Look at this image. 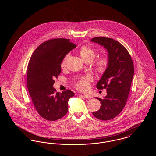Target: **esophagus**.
<instances>
[{"label":"esophagus","instance_id":"esophagus-1","mask_svg":"<svg viewBox=\"0 0 156 156\" xmlns=\"http://www.w3.org/2000/svg\"><path fill=\"white\" fill-rule=\"evenodd\" d=\"M83 96L85 97L87 99H91V98H92V97L90 95L88 94H83Z\"/></svg>","mask_w":156,"mask_h":156}]
</instances>
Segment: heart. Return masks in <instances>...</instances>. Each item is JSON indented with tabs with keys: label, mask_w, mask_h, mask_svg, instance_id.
<instances>
[{
	"label": "heart",
	"mask_w": 156,
	"mask_h": 156,
	"mask_svg": "<svg viewBox=\"0 0 156 156\" xmlns=\"http://www.w3.org/2000/svg\"><path fill=\"white\" fill-rule=\"evenodd\" d=\"M80 55L82 58L85 61L87 60L92 61L96 55V52L94 50L90 48L88 46L82 47L80 50ZM69 57V55H67L64 59H62L61 63V67L62 68H65L66 66V62ZM109 65V59L106 57H102L97 60L96 62V69L97 72L99 74L104 73ZM92 80L91 75H88L86 76L79 78L75 83V87L77 89L84 90L88 89L89 87V82Z\"/></svg>",
	"instance_id": "b5f03b06"
}]
</instances>
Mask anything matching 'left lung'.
<instances>
[{
    "label": "left lung",
    "mask_w": 156,
    "mask_h": 156,
    "mask_svg": "<svg viewBox=\"0 0 156 156\" xmlns=\"http://www.w3.org/2000/svg\"><path fill=\"white\" fill-rule=\"evenodd\" d=\"M91 41L102 45L108 52L109 65L97 83L98 89H106L99 110L92 113L97 119L108 120L117 116L124 108L134 75V66L130 54L118 41L108 37H94Z\"/></svg>",
    "instance_id": "left-lung-1"
}]
</instances>
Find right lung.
<instances>
[{
	"mask_svg": "<svg viewBox=\"0 0 156 156\" xmlns=\"http://www.w3.org/2000/svg\"><path fill=\"white\" fill-rule=\"evenodd\" d=\"M69 39L54 38L40 45L31 56L27 67V84L33 104L44 119L54 121L66 115L68 100L74 93L67 89L56 92L54 79L61 73V63L76 47Z\"/></svg>",
	"mask_w": 156,
	"mask_h": 156,
	"instance_id": "right-lung-1",
	"label": "right lung"
}]
</instances>
